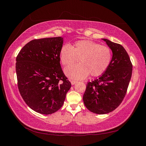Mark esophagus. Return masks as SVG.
I'll list each match as a JSON object with an SVG mask.
<instances>
[{"label":"esophagus","mask_w":146,"mask_h":146,"mask_svg":"<svg viewBox=\"0 0 146 146\" xmlns=\"http://www.w3.org/2000/svg\"><path fill=\"white\" fill-rule=\"evenodd\" d=\"M70 82H71V84L72 85L75 84L76 83V80H70Z\"/></svg>","instance_id":"obj_1"}]
</instances>
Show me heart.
I'll use <instances>...</instances> for the list:
<instances>
[{
    "label": "heart",
    "mask_w": 146,
    "mask_h": 146,
    "mask_svg": "<svg viewBox=\"0 0 146 146\" xmlns=\"http://www.w3.org/2000/svg\"><path fill=\"white\" fill-rule=\"evenodd\" d=\"M62 65L69 66L79 60L80 64L71 66L65 70L66 75L73 79H83L90 73L98 76L105 72L112 60L111 49L106 46L91 40H79L74 46L65 44L60 51Z\"/></svg>",
    "instance_id": "1"
}]
</instances>
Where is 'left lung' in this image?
Wrapping results in <instances>:
<instances>
[{
	"label": "left lung",
	"mask_w": 146,
	"mask_h": 146,
	"mask_svg": "<svg viewBox=\"0 0 146 146\" xmlns=\"http://www.w3.org/2000/svg\"><path fill=\"white\" fill-rule=\"evenodd\" d=\"M102 40L111 49V62L100 77L87 84L83 96L88 110L100 115L113 111L122 102L133 70L129 56L122 45L106 38Z\"/></svg>",
	"instance_id": "8db88e82"
}]
</instances>
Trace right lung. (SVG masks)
Instances as JSON below:
<instances>
[{
  "label": "right lung",
  "instance_id": "add662e5",
  "mask_svg": "<svg viewBox=\"0 0 146 146\" xmlns=\"http://www.w3.org/2000/svg\"><path fill=\"white\" fill-rule=\"evenodd\" d=\"M63 40L60 36L35 39L16 58L19 92L26 104L40 114L57 111L71 88L60 64Z\"/></svg>",
  "mask_w": 146,
  "mask_h": 146
}]
</instances>
